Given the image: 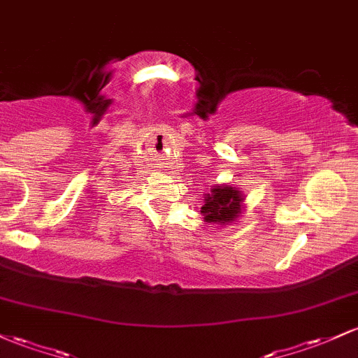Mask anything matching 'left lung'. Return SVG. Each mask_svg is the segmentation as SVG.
<instances>
[{"label":"left lung","mask_w":358,"mask_h":358,"mask_svg":"<svg viewBox=\"0 0 358 358\" xmlns=\"http://www.w3.org/2000/svg\"><path fill=\"white\" fill-rule=\"evenodd\" d=\"M206 203L202 207V214L206 215V222H231L238 217L241 210V195L233 187H215L210 194L203 199Z\"/></svg>","instance_id":"8db88e82"}]
</instances>
